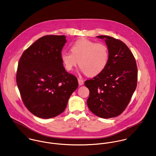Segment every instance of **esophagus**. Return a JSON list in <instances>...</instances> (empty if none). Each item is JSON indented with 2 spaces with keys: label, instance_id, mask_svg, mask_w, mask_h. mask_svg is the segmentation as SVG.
<instances>
[{
  "label": "esophagus",
  "instance_id": "1",
  "mask_svg": "<svg viewBox=\"0 0 156 156\" xmlns=\"http://www.w3.org/2000/svg\"><path fill=\"white\" fill-rule=\"evenodd\" d=\"M78 84L80 85H82L84 84V81L81 78H78Z\"/></svg>",
  "mask_w": 156,
  "mask_h": 156
}]
</instances>
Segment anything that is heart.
I'll use <instances>...</instances> for the list:
<instances>
[{
    "instance_id": "heart-1",
    "label": "heart",
    "mask_w": 156,
    "mask_h": 156,
    "mask_svg": "<svg viewBox=\"0 0 156 156\" xmlns=\"http://www.w3.org/2000/svg\"><path fill=\"white\" fill-rule=\"evenodd\" d=\"M71 52L64 51L61 59L68 71H72L78 64L88 76H94L103 72L108 65L109 51L103 43H96L87 38L76 41L71 46Z\"/></svg>"
}]
</instances>
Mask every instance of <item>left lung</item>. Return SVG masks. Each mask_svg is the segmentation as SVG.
Returning <instances> with one entry per match:
<instances>
[{
    "instance_id": "left-lung-1",
    "label": "left lung",
    "mask_w": 156,
    "mask_h": 156,
    "mask_svg": "<svg viewBox=\"0 0 156 156\" xmlns=\"http://www.w3.org/2000/svg\"><path fill=\"white\" fill-rule=\"evenodd\" d=\"M97 37L105 38L109 57L105 69L85 81L90 91L87 103L94 114L108 119L119 116L128 105L136 87L138 69L131 51L123 42L110 36Z\"/></svg>"
}]
</instances>
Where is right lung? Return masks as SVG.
Instances as JSON below:
<instances>
[{"instance_id": "right-lung-1", "label": "right lung", "mask_w": 156, "mask_h": 156, "mask_svg": "<svg viewBox=\"0 0 156 156\" xmlns=\"http://www.w3.org/2000/svg\"><path fill=\"white\" fill-rule=\"evenodd\" d=\"M65 38L43 36L27 48L19 60L16 80L22 100L40 118L62 113L78 86L76 77L65 71L61 59Z\"/></svg>"}]
</instances>
